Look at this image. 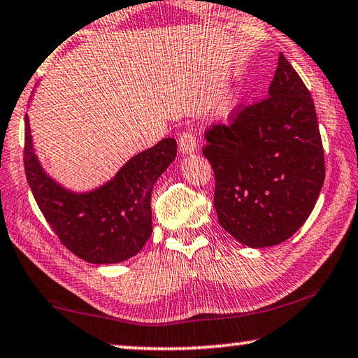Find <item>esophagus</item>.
Masks as SVG:
<instances>
[{
	"instance_id": "obj_1",
	"label": "esophagus",
	"mask_w": 358,
	"mask_h": 358,
	"mask_svg": "<svg viewBox=\"0 0 358 358\" xmlns=\"http://www.w3.org/2000/svg\"><path fill=\"white\" fill-rule=\"evenodd\" d=\"M196 150V138L192 132H182L179 137V152L182 155H190Z\"/></svg>"
}]
</instances>
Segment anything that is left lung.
Returning <instances> with one entry per match:
<instances>
[{
    "label": "left lung",
    "mask_w": 358,
    "mask_h": 358,
    "mask_svg": "<svg viewBox=\"0 0 358 358\" xmlns=\"http://www.w3.org/2000/svg\"><path fill=\"white\" fill-rule=\"evenodd\" d=\"M205 132L217 221L242 245H278L300 229L324 182V153L307 87L279 55L265 100Z\"/></svg>",
    "instance_id": "left-lung-1"
}]
</instances>
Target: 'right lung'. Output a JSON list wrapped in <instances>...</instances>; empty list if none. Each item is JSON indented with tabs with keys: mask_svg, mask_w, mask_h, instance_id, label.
<instances>
[{
	"mask_svg": "<svg viewBox=\"0 0 358 358\" xmlns=\"http://www.w3.org/2000/svg\"><path fill=\"white\" fill-rule=\"evenodd\" d=\"M176 153L174 138H163L132 157L105 184L74 192L41 166L25 115L24 164L35 201L59 241L93 265L121 263L142 250L152 236L153 185Z\"/></svg>",
	"mask_w": 358,
	"mask_h": 358,
	"instance_id": "add662e5",
	"label": "right lung"
}]
</instances>
